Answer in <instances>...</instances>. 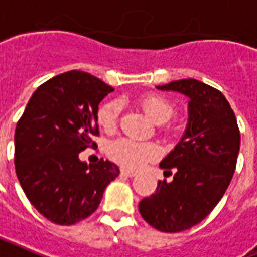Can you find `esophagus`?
I'll return each mask as SVG.
<instances>
[{"label":"esophagus","instance_id":"esophagus-1","mask_svg":"<svg viewBox=\"0 0 257 257\" xmlns=\"http://www.w3.org/2000/svg\"><path fill=\"white\" fill-rule=\"evenodd\" d=\"M121 175L128 176V178H132V176H136V172L129 171V170H126V168H121Z\"/></svg>","mask_w":257,"mask_h":257}]
</instances>
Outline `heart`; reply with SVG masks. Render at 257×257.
<instances>
[{
    "instance_id": "b5f03b06",
    "label": "heart",
    "mask_w": 257,
    "mask_h": 257,
    "mask_svg": "<svg viewBox=\"0 0 257 257\" xmlns=\"http://www.w3.org/2000/svg\"><path fill=\"white\" fill-rule=\"evenodd\" d=\"M140 105L147 114L156 122L163 124L174 114L175 107L167 98L160 94H147L140 98ZM121 103L118 101H107L102 103L97 113L98 124L106 132L114 131L120 117ZM107 155L111 160L125 168L137 170L144 164L159 158V147L150 142H137L128 137H120L109 143Z\"/></svg>"
}]
</instances>
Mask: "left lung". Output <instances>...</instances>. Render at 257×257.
Here are the masks:
<instances>
[{
	"label": "left lung",
	"mask_w": 257,
	"mask_h": 257,
	"mask_svg": "<svg viewBox=\"0 0 257 257\" xmlns=\"http://www.w3.org/2000/svg\"><path fill=\"white\" fill-rule=\"evenodd\" d=\"M156 87L189 97V120L179 143L160 162L172 181H159L139 211L152 228L178 233L199 224L224 197L236 170L240 131L226 98L214 87L191 78Z\"/></svg>",
	"instance_id": "left-lung-1"
}]
</instances>
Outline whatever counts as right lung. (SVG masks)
<instances>
[{
	"label": "right lung",
	"instance_id": "right-lung-1",
	"mask_svg": "<svg viewBox=\"0 0 257 257\" xmlns=\"http://www.w3.org/2000/svg\"><path fill=\"white\" fill-rule=\"evenodd\" d=\"M113 90L87 72H63L35 90L17 122L16 174L29 202L54 224L93 214L120 174L109 160H79V152L97 146L98 105Z\"/></svg>",
	"mask_w": 257,
	"mask_h": 257
}]
</instances>
